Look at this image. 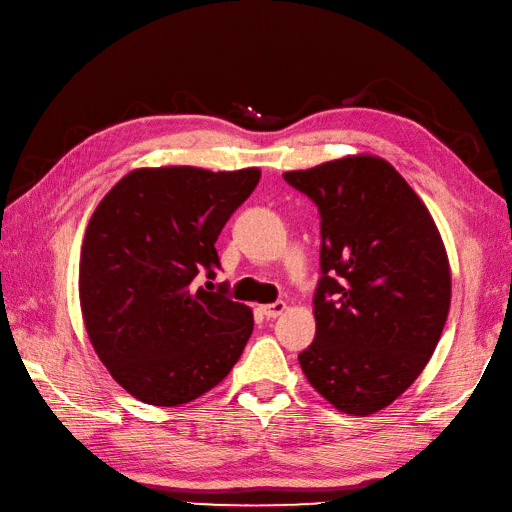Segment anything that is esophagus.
I'll list each match as a JSON object with an SVG mask.
<instances>
[{
	"label": "esophagus",
	"instance_id": "34e87169",
	"mask_svg": "<svg viewBox=\"0 0 512 512\" xmlns=\"http://www.w3.org/2000/svg\"><path fill=\"white\" fill-rule=\"evenodd\" d=\"M284 309H286V303L277 301V303H269V305H260V314L265 318H277L284 314Z\"/></svg>",
	"mask_w": 512,
	"mask_h": 512
}]
</instances>
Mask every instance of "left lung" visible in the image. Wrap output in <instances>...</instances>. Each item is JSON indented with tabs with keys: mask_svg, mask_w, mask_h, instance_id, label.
Segmentation results:
<instances>
[{
	"mask_svg": "<svg viewBox=\"0 0 512 512\" xmlns=\"http://www.w3.org/2000/svg\"><path fill=\"white\" fill-rule=\"evenodd\" d=\"M284 179L322 218L316 339L299 354L333 408L369 416L410 389L451 307V265L429 209L393 164L354 153Z\"/></svg>",
	"mask_w": 512,
	"mask_h": 512,
	"instance_id": "obj_1",
	"label": "left lung"
}]
</instances>
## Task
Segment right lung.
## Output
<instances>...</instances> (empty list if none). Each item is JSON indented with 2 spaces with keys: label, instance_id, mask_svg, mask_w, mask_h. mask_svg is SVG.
Instances as JSON below:
<instances>
[{
  "label": "right lung",
  "instance_id": "obj_1",
  "mask_svg": "<svg viewBox=\"0 0 512 512\" xmlns=\"http://www.w3.org/2000/svg\"><path fill=\"white\" fill-rule=\"evenodd\" d=\"M260 168H134L87 224L79 299L98 359L149 406L190 404L218 386L254 331L252 309L194 286L220 269L224 224Z\"/></svg>",
  "mask_w": 512,
  "mask_h": 512
}]
</instances>
